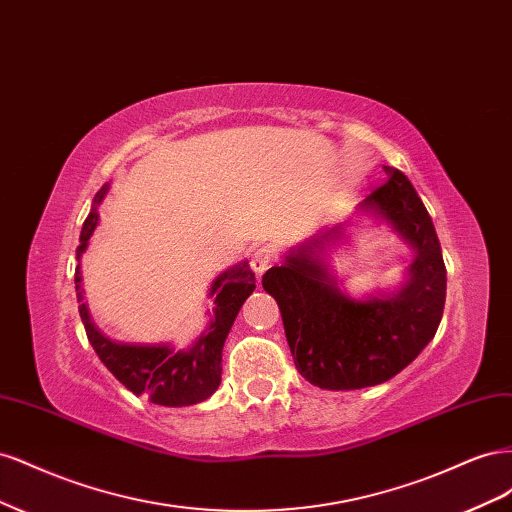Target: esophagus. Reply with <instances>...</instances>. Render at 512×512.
Here are the masks:
<instances>
[{
	"label": "esophagus",
	"instance_id": "34e87169",
	"mask_svg": "<svg viewBox=\"0 0 512 512\" xmlns=\"http://www.w3.org/2000/svg\"><path fill=\"white\" fill-rule=\"evenodd\" d=\"M275 250L271 245H260L258 250H254V254H252V258H250V267H252V271L256 273V275H262L265 273L273 262H275Z\"/></svg>",
	"mask_w": 512,
	"mask_h": 512
}]
</instances>
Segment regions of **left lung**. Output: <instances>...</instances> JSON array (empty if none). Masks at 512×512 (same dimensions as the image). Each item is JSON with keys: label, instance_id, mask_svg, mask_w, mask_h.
<instances>
[{"label": "left lung", "instance_id": "left-lung-1", "mask_svg": "<svg viewBox=\"0 0 512 512\" xmlns=\"http://www.w3.org/2000/svg\"><path fill=\"white\" fill-rule=\"evenodd\" d=\"M386 181L359 209L391 224L410 243L408 280L393 294L359 301L339 290L320 254L337 228L288 252L282 267L262 275V288L280 305L299 374L320 389L352 391L391 380L438 331L446 299V267L429 213L410 179L382 166Z\"/></svg>", "mask_w": 512, "mask_h": 512}]
</instances>
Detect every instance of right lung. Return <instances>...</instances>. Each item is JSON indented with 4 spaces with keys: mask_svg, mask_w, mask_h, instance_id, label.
Listing matches in <instances>:
<instances>
[{
    "mask_svg": "<svg viewBox=\"0 0 512 512\" xmlns=\"http://www.w3.org/2000/svg\"><path fill=\"white\" fill-rule=\"evenodd\" d=\"M106 190L108 183L94 198V207H91L81 230V245L76 247V258L87 250L89 237L94 235L98 226V205L102 203ZM81 280V267H76V301H79V314L85 324L89 344L94 346L106 369L128 391L134 395H145L151 404L168 408L200 404L218 391L222 380V348L228 331L241 305L256 288V277L247 262H239V265L215 277L209 288V297H213L209 327L185 350H175L168 344L143 346L108 339L89 316Z\"/></svg>",
    "mask_w": 512,
    "mask_h": 512,
    "instance_id": "right-lung-1",
    "label": "right lung"
}]
</instances>
